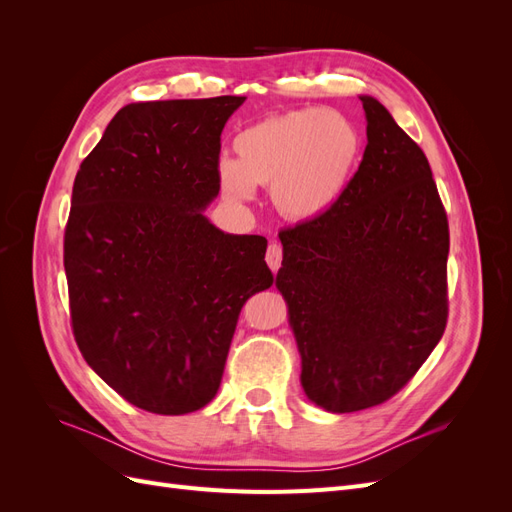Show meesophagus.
<instances>
[{"instance_id":"34e87169","label":"esophagus","mask_w":512,"mask_h":512,"mask_svg":"<svg viewBox=\"0 0 512 512\" xmlns=\"http://www.w3.org/2000/svg\"><path fill=\"white\" fill-rule=\"evenodd\" d=\"M267 265L275 273L282 265V245L280 243H271L267 250Z\"/></svg>"}]
</instances>
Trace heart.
<instances>
[{
    "mask_svg": "<svg viewBox=\"0 0 512 512\" xmlns=\"http://www.w3.org/2000/svg\"><path fill=\"white\" fill-rule=\"evenodd\" d=\"M232 149L237 160L218 164V183L232 203L254 198V185H271L284 218L309 222L327 213L361 160L356 123L331 108H299L260 119L241 130Z\"/></svg>",
    "mask_w": 512,
    "mask_h": 512,
    "instance_id": "1",
    "label": "heart"
}]
</instances>
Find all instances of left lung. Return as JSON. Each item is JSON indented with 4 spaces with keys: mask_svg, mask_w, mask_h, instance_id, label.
I'll list each match as a JSON object with an SVG mask.
<instances>
[{
    "mask_svg": "<svg viewBox=\"0 0 512 512\" xmlns=\"http://www.w3.org/2000/svg\"><path fill=\"white\" fill-rule=\"evenodd\" d=\"M367 147L337 203L282 230L275 286L309 401L344 414L391 399L446 327V211L423 149L371 96Z\"/></svg>",
    "mask_w": 512,
    "mask_h": 512,
    "instance_id": "1",
    "label": "left lung"
}]
</instances>
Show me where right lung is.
Segmentation results:
<instances>
[{
    "label": "right lung",
    "mask_w": 512,
    "mask_h": 512,
    "mask_svg": "<svg viewBox=\"0 0 512 512\" xmlns=\"http://www.w3.org/2000/svg\"><path fill=\"white\" fill-rule=\"evenodd\" d=\"M243 96L123 106L83 160L64 237L74 339L87 365L153 414L205 408L239 312L273 284L267 239L205 215L220 136Z\"/></svg>",
    "instance_id": "1"
}]
</instances>
